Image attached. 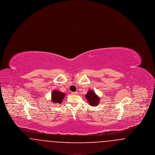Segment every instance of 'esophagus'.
Wrapping results in <instances>:
<instances>
[{
	"label": "esophagus",
	"instance_id": "1",
	"mask_svg": "<svg viewBox=\"0 0 155 155\" xmlns=\"http://www.w3.org/2000/svg\"><path fill=\"white\" fill-rule=\"evenodd\" d=\"M71 94H72V95H77V92H71Z\"/></svg>",
	"mask_w": 155,
	"mask_h": 155
}]
</instances>
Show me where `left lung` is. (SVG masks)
<instances>
[{
  "mask_svg": "<svg viewBox=\"0 0 155 155\" xmlns=\"http://www.w3.org/2000/svg\"><path fill=\"white\" fill-rule=\"evenodd\" d=\"M86 99L87 101L89 103V105L92 106H97V104L99 103V96L96 95V94L92 90H90L87 92V94L85 95Z\"/></svg>",
  "mask_w": 155,
  "mask_h": 155,
  "instance_id": "8db88e82",
  "label": "left lung"
}]
</instances>
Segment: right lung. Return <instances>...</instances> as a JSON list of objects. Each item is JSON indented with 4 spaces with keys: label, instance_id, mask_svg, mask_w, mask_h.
I'll list each match as a JSON object with an SVG mask.
<instances>
[{
    "label": "right lung",
    "instance_id": "1",
    "mask_svg": "<svg viewBox=\"0 0 155 155\" xmlns=\"http://www.w3.org/2000/svg\"><path fill=\"white\" fill-rule=\"evenodd\" d=\"M65 96V94L57 90H53L52 94V102L53 103L61 104L63 99Z\"/></svg>",
    "mask_w": 155,
    "mask_h": 155
}]
</instances>
